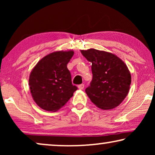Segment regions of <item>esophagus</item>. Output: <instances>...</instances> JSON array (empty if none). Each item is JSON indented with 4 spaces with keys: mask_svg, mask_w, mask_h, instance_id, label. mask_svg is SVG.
Returning a JSON list of instances; mask_svg holds the SVG:
<instances>
[{
    "mask_svg": "<svg viewBox=\"0 0 155 155\" xmlns=\"http://www.w3.org/2000/svg\"><path fill=\"white\" fill-rule=\"evenodd\" d=\"M84 87V85L83 84H79V85H78V89H79V90H83Z\"/></svg>",
    "mask_w": 155,
    "mask_h": 155,
    "instance_id": "1",
    "label": "esophagus"
}]
</instances>
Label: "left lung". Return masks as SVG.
Returning a JSON list of instances; mask_svg holds the SVG:
<instances>
[{"instance_id": "1", "label": "left lung", "mask_w": 155, "mask_h": 155, "mask_svg": "<svg viewBox=\"0 0 155 155\" xmlns=\"http://www.w3.org/2000/svg\"><path fill=\"white\" fill-rule=\"evenodd\" d=\"M80 52L92 63V80L85 92L98 108L109 110L124 100L130 90L131 75L127 65L111 53L94 48Z\"/></svg>"}]
</instances>
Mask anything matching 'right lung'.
I'll return each instance as SVG.
<instances>
[{
  "mask_svg": "<svg viewBox=\"0 0 155 155\" xmlns=\"http://www.w3.org/2000/svg\"><path fill=\"white\" fill-rule=\"evenodd\" d=\"M74 51H58L42 58L31 71L29 85L34 101L41 109L56 111L73 97L78 87L72 84L67 64Z\"/></svg>",
  "mask_w": 155,
  "mask_h": 155,
  "instance_id": "add662e5",
  "label": "right lung"
}]
</instances>
